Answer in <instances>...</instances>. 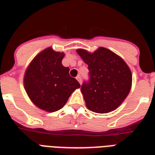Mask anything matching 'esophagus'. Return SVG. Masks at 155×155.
Listing matches in <instances>:
<instances>
[{"mask_svg":"<svg viewBox=\"0 0 155 155\" xmlns=\"http://www.w3.org/2000/svg\"><path fill=\"white\" fill-rule=\"evenodd\" d=\"M76 79L78 81V82H79V83H80V84H81V83H82V82H81V77L80 75H78V76L76 78Z\"/></svg>","mask_w":155,"mask_h":155,"instance_id":"esophagus-1","label":"esophagus"}]
</instances>
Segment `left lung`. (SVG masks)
<instances>
[{
    "label": "left lung",
    "mask_w": 155,
    "mask_h": 155,
    "mask_svg": "<svg viewBox=\"0 0 155 155\" xmlns=\"http://www.w3.org/2000/svg\"><path fill=\"white\" fill-rule=\"evenodd\" d=\"M77 53L89 70V81L81 87L87 109L97 113L117 109L132 85V74L125 61L104 47L92 53L83 49L77 50Z\"/></svg>",
    "instance_id": "obj_1"
}]
</instances>
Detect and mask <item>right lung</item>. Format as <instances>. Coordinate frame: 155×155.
I'll return each instance as SVG.
<instances>
[{
	"label": "right lung",
	"instance_id": "obj_1",
	"mask_svg": "<svg viewBox=\"0 0 155 155\" xmlns=\"http://www.w3.org/2000/svg\"><path fill=\"white\" fill-rule=\"evenodd\" d=\"M64 53L46 48L35 56L27 68L24 86L31 101L40 109L53 113L64 107L71 94L81 87L64 67Z\"/></svg>",
	"mask_w": 155,
	"mask_h": 155
}]
</instances>
